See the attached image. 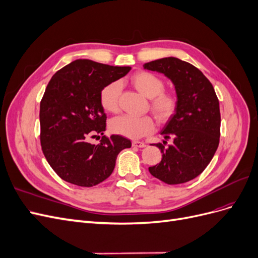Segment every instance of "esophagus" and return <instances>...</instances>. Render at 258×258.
<instances>
[{
    "mask_svg": "<svg viewBox=\"0 0 258 258\" xmlns=\"http://www.w3.org/2000/svg\"><path fill=\"white\" fill-rule=\"evenodd\" d=\"M132 146H135V147H145L146 146V144L144 143V142H141V141H134L132 142Z\"/></svg>",
    "mask_w": 258,
    "mask_h": 258,
    "instance_id": "34e87169",
    "label": "esophagus"
}]
</instances>
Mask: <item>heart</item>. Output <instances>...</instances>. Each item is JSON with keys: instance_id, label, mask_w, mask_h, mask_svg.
I'll use <instances>...</instances> for the list:
<instances>
[{"instance_id": "obj_1", "label": "heart", "mask_w": 258, "mask_h": 258, "mask_svg": "<svg viewBox=\"0 0 258 258\" xmlns=\"http://www.w3.org/2000/svg\"><path fill=\"white\" fill-rule=\"evenodd\" d=\"M134 87L146 98H151L150 108L156 118L163 122L172 117L178 105L177 97L172 92L165 90V82L159 76L152 72L139 71L131 76ZM121 93V84L113 81L103 86L100 91V104L108 113L119 111V98ZM110 129L115 135L129 139H140L151 135L155 129V122L150 116L136 117L122 115L112 119Z\"/></svg>"}]
</instances>
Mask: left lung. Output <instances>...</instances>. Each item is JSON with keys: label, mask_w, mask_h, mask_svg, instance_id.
<instances>
[{"label": "left lung", "mask_w": 258, "mask_h": 258, "mask_svg": "<svg viewBox=\"0 0 258 258\" xmlns=\"http://www.w3.org/2000/svg\"><path fill=\"white\" fill-rule=\"evenodd\" d=\"M144 69L165 74L175 86L178 105L162 129L173 144H156L161 161L148 168L151 174L169 185L197 177L212 160L220 143V102L212 84L199 69L174 57L147 62ZM166 142V141H165Z\"/></svg>", "instance_id": "8db88e82"}]
</instances>
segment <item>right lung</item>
I'll use <instances>...</instances> for the list:
<instances>
[{"label":"right lung","instance_id":"add662e5","mask_svg":"<svg viewBox=\"0 0 258 258\" xmlns=\"http://www.w3.org/2000/svg\"><path fill=\"white\" fill-rule=\"evenodd\" d=\"M130 67H113L79 59L54 73L40 106L41 145L46 160L59 177L82 187H92L110 176L117 155L131 147L129 139L103 136L106 114L100 104L103 86L119 80Z\"/></svg>","mask_w":258,"mask_h":258}]
</instances>
